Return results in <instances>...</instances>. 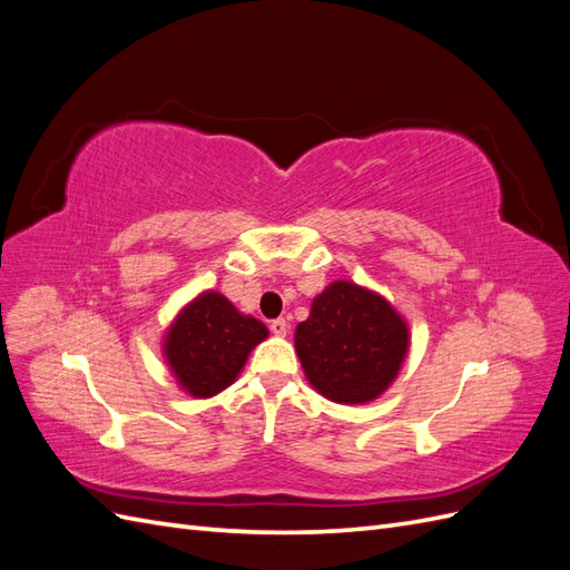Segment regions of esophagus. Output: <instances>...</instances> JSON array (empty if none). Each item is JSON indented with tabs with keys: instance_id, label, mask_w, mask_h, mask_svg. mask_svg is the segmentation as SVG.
<instances>
[{
	"instance_id": "1",
	"label": "esophagus",
	"mask_w": 570,
	"mask_h": 570,
	"mask_svg": "<svg viewBox=\"0 0 570 570\" xmlns=\"http://www.w3.org/2000/svg\"><path fill=\"white\" fill-rule=\"evenodd\" d=\"M287 331H289V323H287L285 318H275V321H271V333H273L275 337H285V335H287Z\"/></svg>"
}]
</instances>
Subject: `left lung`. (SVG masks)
<instances>
[{
  "instance_id": "obj_1",
  "label": "left lung",
  "mask_w": 570,
  "mask_h": 570,
  "mask_svg": "<svg viewBox=\"0 0 570 570\" xmlns=\"http://www.w3.org/2000/svg\"><path fill=\"white\" fill-rule=\"evenodd\" d=\"M411 347L406 318L377 292L335 281L295 331L308 385L335 404H368L400 375Z\"/></svg>"
}]
</instances>
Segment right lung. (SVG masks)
I'll return each mask as SVG.
<instances>
[{"mask_svg": "<svg viewBox=\"0 0 570 570\" xmlns=\"http://www.w3.org/2000/svg\"><path fill=\"white\" fill-rule=\"evenodd\" d=\"M266 337L262 321L237 312L220 292L204 289L166 327L161 354L185 394L209 400L237 381L252 350Z\"/></svg>", "mask_w": 570, "mask_h": 570, "instance_id": "obj_1", "label": "right lung"}]
</instances>
